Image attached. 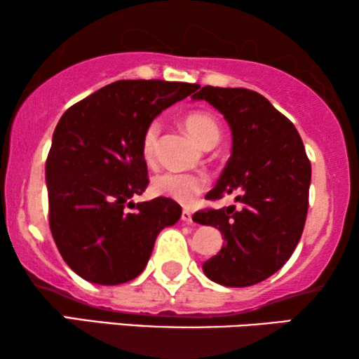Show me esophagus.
Returning a JSON list of instances; mask_svg holds the SVG:
<instances>
[{
	"mask_svg": "<svg viewBox=\"0 0 359 359\" xmlns=\"http://www.w3.org/2000/svg\"><path fill=\"white\" fill-rule=\"evenodd\" d=\"M181 220L186 224H191L193 222V214H191L189 210H183V212H181Z\"/></svg>",
	"mask_w": 359,
	"mask_h": 359,
	"instance_id": "esophagus-1",
	"label": "esophagus"
}]
</instances>
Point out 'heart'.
I'll use <instances>...</instances> for the list:
<instances>
[{
    "label": "heart",
    "instance_id": "heart-1",
    "mask_svg": "<svg viewBox=\"0 0 359 359\" xmlns=\"http://www.w3.org/2000/svg\"><path fill=\"white\" fill-rule=\"evenodd\" d=\"M184 129L189 135L204 149H210L220 139V126L210 112L191 111L183 119ZM160 124L156 121L147 126L142 137V154L145 160H151L155 156L156 145H158ZM208 189V178L203 175L194 173H176V171H165L156 175L151 180V191L161 198L171 199L175 203L189 205Z\"/></svg>",
    "mask_w": 359,
    "mask_h": 359
}]
</instances>
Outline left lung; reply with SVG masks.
Listing matches in <instances>:
<instances>
[{"label":"left lung","instance_id":"left-lung-1","mask_svg":"<svg viewBox=\"0 0 359 359\" xmlns=\"http://www.w3.org/2000/svg\"><path fill=\"white\" fill-rule=\"evenodd\" d=\"M193 100L212 104L232 130V155L205 198L237 193L235 201L242 204L193 215L194 222L219 229L225 240L203 269L222 286H253L281 269L301 240L311 161L292 122L259 93L203 86Z\"/></svg>","mask_w":359,"mask_h":359}]
</instances>
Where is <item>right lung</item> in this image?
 I'll use <instances>...</instances> for the list:
<instances>
[{"label": "right lung", "mask_w": 359, "mask_h": 359, "mask_svg": "<svg viewBox=\"0 0 359 359\" xmlns=\"http://www.w3.org/2000/svg\"><path fill=\"white\" fill-rule=\"evenodd\" d=\"M198 88L119 80L68 107L58 121L46 163L48 225L78 276L104 286L130 281L144 271L156 235L178 222L175 201L129 199L149 186L142 154L147 126Z\"/></svg>", "instance_id": "right-lung-1"}]
</instances>
